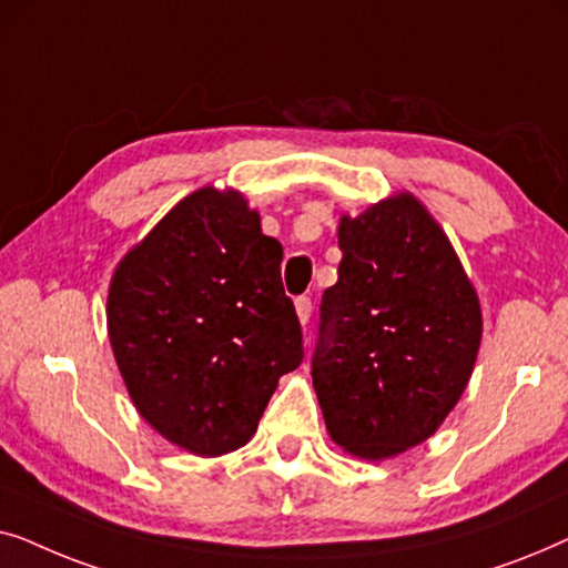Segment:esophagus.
<instances>
[{"mask_svg":"<svg viewBox=\"0 0 568 568\" xmlns=\"http://www.w3.org/2000/svg\"><path fill=\"white\" fill-rule=\"evenodd\" d=\"M294 307H297V317L300 323L305 325L310 321V315H313V300L307 297V294H302V297L294 300Z\"/></svg>","mask_w":568,"mask_h":568,"instance_id":"obj_1","label":"esophagus"}]
</instances>
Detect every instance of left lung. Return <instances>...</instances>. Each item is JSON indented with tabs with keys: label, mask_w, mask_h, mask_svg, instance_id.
I'll list each match as a JSON object with an SVG mask.
<instances>
[{
	"label": "left lung",
	"mask_w": 568,
	"mask_h": 568,
	"mask_svg": "<svg viewBox=\"0 0 568 568\" xmlns=\"http://www.w3.org/2000/svg\"><path fill=\"white\" fill-rule=\"evenodd\" d=\"M338 282L323 292L313 385L328 434L383 460L432 437L480 344V305L457 255L414 196L344 216Z\"/></svg>",
	"instance_id": "obj_1"
}]
</instances>
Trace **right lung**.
<instances>
[{
    "mask_svg": "<svg viewBox=\"0 0 568 568\" xmlns=\"http://www.w3.org/2000/svg\"><path fill=\"white\" fill-rule=\"evenodd\" d=\"M282 255L237 193L201 189L115 268V362L139 414L173 445L243 447L278 377L305 359Z\"/></svg>",
    "mask_w": 568,
    "mask_h": 568,
    "instance_id": "right-lung-1",
    "label": "right lung"
}]
</instances>
